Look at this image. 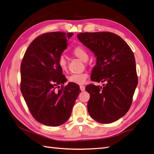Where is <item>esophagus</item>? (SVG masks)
<instances>
[{
  "mask_svg": "<svg viewBox=\"0 0 154 154\" xmlns=\"http://www.w3.org/2000/svg\"><path fill=\"white\" fill-rule=\"evenodd\" d=\"M80 90L82 91H84L85 89V86H83V85H80Z\"/></svg>",
  "mask_w": 154,
  "mask_h": 154,
  "instance_id": "obj_1",
  "label": "esophagus"
}]
</instances>
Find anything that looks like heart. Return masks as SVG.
<instances>
[{
	"instance_id": "1",
	"label": "heart",
	"mask_w": 154,
	"mask_h": 154,
	"mask_svg": "<svg viewBox=\"0 0 154 154\" xmlns=\"http://www.w3.org/2000/svg\"><path fill=\"white\" fill-rule=\"evenodd\" d=\"M72 53L83 62H86L88 58V54L87 50L82 46H76L72 50ZM58 65L62 71L65 72L67 70V62L63 56H60L58 58ZM87 78L88 74L87 73L72 74L68 77V81L69 82L75 83V84L82 85L85 82Z\"/></svg>"
}]
</instances>
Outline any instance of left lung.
<instances>
[{
  "label": "left lung",
  "instance_id": "1",
  "mask_svg": "<svg viewBox=\"0 0 154 154\" xmlns=\"http://www.w3.org/2000/svg\"><path fill=\"white\" fill-rule=\"evenodd\" d=\"M81 42L94 53L96 65L91 74L92 82L85 90L90 94L88 112L97 122H116L128 111L137 85L134 54L129 45L113 32H80Z\"/></svg>",
  "mask_w": 154,
  "mask_h": 154
}]
</instances>
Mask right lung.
<instances>
[{"instance_id": "obj_1", "label": "right lung", "mask_w": 154, "mask_h": 154, "mask_svg": "<svg viewBox=\"0 0 154 154\" xmlns=\"http://www.w3.org/2000/svg\"><path fill=\"white\" fill-rule=\"evenodd\" d=\"M72 32H51L38 36L27 49L20 66V91L37 122L50 127L66 122L81 91L66 78L58 59Z\"/></svg>"}]
</instances>
